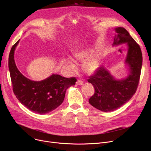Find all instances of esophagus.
Listing matches in <instances>:
<instances>
[{
	"instance_id": "34e87169",
	"label": "esophagus",
	"mask_w": 151,
	"mask_h": 151,
	"mask_svg": "<svg viewBox=\"0 0 151 151\" xmlns=\"http://www.w3.org/2000/svg\"><path fill=\"white\" fill-rule=\"evenodd\" d=\"M83 81H82V80H78L77 81H76V84H78V85H80V86H81V85H83Z\"/></svg>"
}]
</instances>
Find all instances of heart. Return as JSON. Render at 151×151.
<instances>
[{"mask_svg": "<svg viewBox=\"0 0 151 151\" xmlns=\"http://www.w3.org/2000/svg\"><path fill=\"white\" fill-rule=\"evenodd\" d=\"M92 50L86 49L82 51H77L74 54L75 60H78L83 62L89 58L90 55L92 54ZM67 67L70 71H75L77 69L75 63L70 60H68L67 62ZM99 67V62L95 58H91L87 60L83 65V70L85 72L88 74H93Z\"/></svg>", "mask_w": 151, "mask_h": 151, "instance_id": "heart-1", "label": "heart"}]
</instances>
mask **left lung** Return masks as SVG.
<instances>
[{
    "mask_svg": "<svg viewBox=\"0 0 151 151\" xmlns=\"http://www.w3.org/2000/svg\"><path fill=\"white\" fill-rule=\"evenodd\" d=\"M113 46L127 44V52L124 62L128 66V76L117 80L104 65L100 66L88 81L95 89L89 104L104 112L113 111L131 99L138 85L142 57L139 46L124 27L114 29Z\"/></svg>",
    "mask_w": 151,
    "mask_h": 151,
    "instance_id": "8db88e82",
    "label": "left lung"
}]
</instances>
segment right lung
Returning a JSON list of instances; mask_svg holds the SVG:
<instances>
[{
  "label": "right lung",
  "instance_id": "1",
  "mask_svg": "<svg viewBox=\"0 0 151 151\" xmlns=\"http://www.w3.org/2000/svg\"><path fill=\"white\" fill-rule=\"evenodd\" d=\"M19 42V40L12 46L9 58L13 92L21 104L32 111L41 114L48 113L62 104L67 89L75 84L76 79L58 74H52L40 81L26 78L14 62V51Z\"/></svg>",
  "mask_w": 151,
  "mask_h": 151
}]
</instances>
